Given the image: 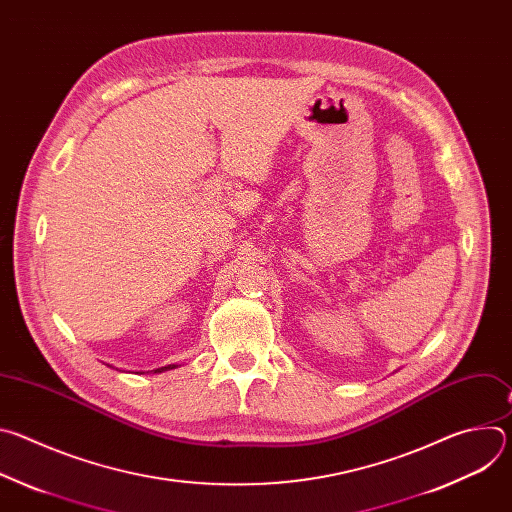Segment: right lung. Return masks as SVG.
<instances>
[{
	"instance_id": "1",
	"label": "right lung",
	"mask_w": 512,
	"mask_h": 512,
	"mask_svg": "<svg viewBox=\"0 0 512 512\" xmlns=\"http://www.w3.org/2000/svg\"><path fill=\"white\" fill-rule=\"evenodd\" d=\"M176 367H178V364H168V367H162V369H156V371H150V373H164V371H172Z\"/></svg>"
}]
</instances>
